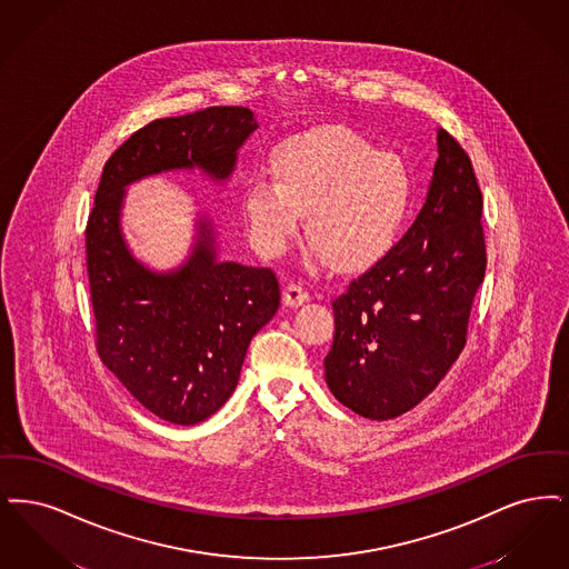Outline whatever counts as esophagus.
<instances>
[{
    "instance_id": "1",
    "label": "esophagus",
    "mask_w": 569,
    "mask_h": 569,
    "mask_svg": "<svg viewBox=\"0 0 569 569\" xmlns=\"http://www.w3.org/2000/svg\"><path fill=\"white\" fill-rule=\"evenodd\" d=\"M284 303L289 306V308H297V306H303L306 301H310V296H308V291H303L299 284L296 282H291L287 289H284Z\"/></svg>"
}]
</instances>
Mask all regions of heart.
<instances>
[{"label": "heart", "mask_w": 569, "mask_h": 569, "mask_svg": "<svg viewBox=\"0 0 569 569\" xmlns=\"http://www.w3.org/2000/svg\"><path fill=\"white\" fill-rule=\"evenodd\" d=\"M270 180L244 189V217L257 248L280 254L306 214L310 257L340 272H363L396 244L410 208V176L345 124H322L273 152Z\"/></svg>", "instance_id": "obj_1"}]
</instances>
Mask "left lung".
<instances>
[{"label":"left lung","mask_w":569,"mask_h":569,"mask_svg":"<svg viewBox=\"0 0 569 569\" xmlns=\"http://www.w3.org/2000/svg\"><path fill=\"white\" fill-rule=\"evenodd\" d=\"M480 217L470 157L438 129V161L417 221L331 303L325 382L355 415L396 419L457 361L487 266Z\"/></svg>","instance_id":"left-lung-1"}]
</instances>
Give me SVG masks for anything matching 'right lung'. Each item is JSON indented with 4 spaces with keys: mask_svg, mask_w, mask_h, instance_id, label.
Here are the masks:
<instances>
[{
    "mask_svg": "<svg viewBox=\"0 0 569 569\" xmlns=\"http://www.w3.org/2000/svg\"><path fill=\"white\" fill-rule=\"evenodd\" d=\"M257 127L240 106L142 127L106 161L87 222L99 357L147 410L173 425L212 417L236 391L252 336L280 306V287L268 268L222 261L214 222L201 212L187 259L152 270L124 238L127 187L193 170L224 184Z\"/></svg>",
    "mask_w": 569,
    "mask_h": 569,
    "instance_id": "obj_1",
    "label": "right lung"
}]
</instances>
